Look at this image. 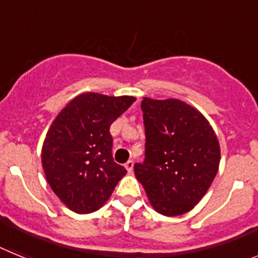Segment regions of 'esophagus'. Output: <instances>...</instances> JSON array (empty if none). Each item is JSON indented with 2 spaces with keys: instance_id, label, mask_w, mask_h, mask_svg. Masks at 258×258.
I'll return each instance as SVG.
<instances>
[{
  "instance_id": "1",
  "label": "esophagus",
  "mask_w": 258,
  "mask_h": 258,
  "mask_svg": "<svg viewBox=\"0 0 258 258\" xmlns=\"http://www.w3.org/2000/svg\"><path fill=\"white\" fill-rule=\"evenodd\" d=\"M133 166H134V161L133 160H129L126 164H125V168H126V170L129 173H132V170H133Z\"/></svg>"
}]
</instances>
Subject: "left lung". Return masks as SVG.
I'll return each mask as SVG.
<instances>
[{
    "instance_id": "obj_1",
    "label": "left lung",
    "mask_w": 258,
    "mask_h": 258,
    "mask_svg": "<svg viewBox=\"0 0 258 258\" xmlns=\"http://www.w3.org/2000/svg\"><path fill=\"white\" fill-rule=\"evenodd\" d=\"M143 163L134 174L151 206L164 216L191 211L206 195L218 172L217 136L204 116L178 99L143 98Z\"/></svg>"
}]
</instances>
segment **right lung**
<instances>
[{"mask_svg":"<svg viewBox=\"0 0 258 258\" xmlns=\"http://www.w3.org/2000/svg\"><path fill=\"white\" fill-rule=\"evenodd\" d=\"M134 101L129 95L85 93L52 121L42 146V168L51 190L71 211L101 208L126 173L113 161L109 126Z\"/></svg>","mask_w":258,"mask_h":258,"instance_id":"add662e5","label":"right lung"}]
</instances>
